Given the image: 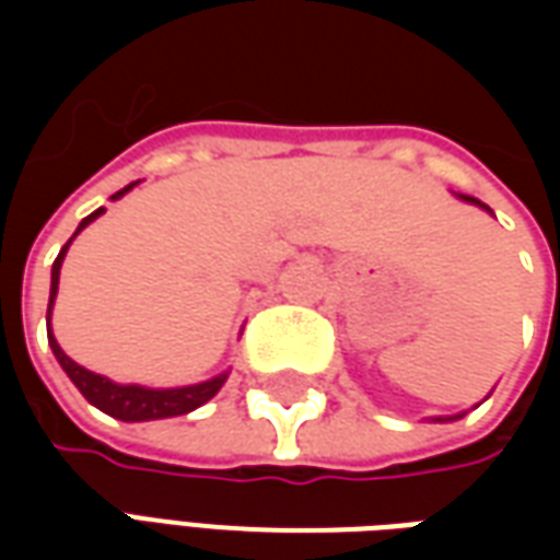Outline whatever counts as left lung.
Returning a JSON list of instances; mask_svg holds the SVG:
<instances>
[{"mask_svg": "<svg viewBox=\"0 0 560 560\" xmlns=\"http://www.w3.org/2000/svg\"><path fill=\"white\" fill-rule=\"evenodd\" d=\"M458 200H465V203H474V207H480V209H486V212H492V209L486 207V203H480V200H477V197H470V195H456ZM462 417H465V411L462 413H456V417H434V422H450V420H462Z\"/></svg>", "mask_w": 560, "mask_h": 560, "instance_id": "8db88e82", "label": "left lung"}]
</instances>
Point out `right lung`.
<instances>
[{
    "label": "right lung",
    "mask_w": 560,
    "mask_h": 560,
    "mask_svg": "<svg viewBox=\"0 0 560 560\" xmlns=\"http://www.w3.org/2000/svg\"><path fill=\"white\" fill-rule=\"evenodd\" d=\"M138 183L126 185L122 191H116L110 200H119L122 195H128L131 188ZM104 212V207H98L92 215L80 221L78 236L90 221H95ZM74 236L62 245V252L54 260V269H50V303H47V341H50V351L62 365V372L71 377V384L83 393V399L95 405L98 411H104L107 417H114V420L122 422H147V420H167V417H183V413L197 411L200 405H207L221 387H224V381L231 372H221V375L209 377V381H200V384H188V387H140V384H116L110 377L95 375L90 369H83L80 363H74L71 357H68L62 348H59V341H56L54 329H50V315H54V303H56V291H59V269H62V260H66L68 245L74 243Z\"/></svg>",
    "instance_id": "1"
}]
</instances>
